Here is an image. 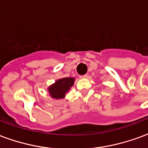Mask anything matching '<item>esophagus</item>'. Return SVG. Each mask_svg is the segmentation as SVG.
Here are the masks:
<instances>
[{
  "mask_svg": "<svg viewBox=\"0 0 148 148\" xmlns=\"http://www.w3.org/2000/svg\"><path fill=\"white\" fill-rule=\"evenodd\" d=\"M88 77V74H84V75H81L80 78H86Z\"/></svg>",
  "mask_w": 148,
  "mask_h": 148,
  "instance_id": "obj_1",
  "label": "esophagus"
}]
</instances>
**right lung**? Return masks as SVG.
I'll return each mask as SVG.
<instances>
[{"mask_svg": "<svg viewBox=\"0 0 148 148\" xmlns=\"http://www.w3.org/2000/svg\"><path fill=\"white\" fill-rule=\"evenodd\" d=\"M74 82L73 77H64L55 82V84L49 87V93L53 98L61 99L65 97L66 93H67Z\"/></svg>", "mask_w": 148, "mask_h": 148, "instance_id": "obj_1", "label": "right lung"}]
</instances>
